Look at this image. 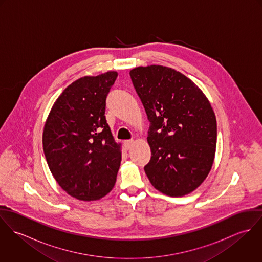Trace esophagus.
Wrapping results in <instances>:
<instances>
[{"mask_svg":"<svg viewBox=\"0 0 262 262\" xmlns=\"http://www.w3.org/2000/svg\"><path fill=\"white\" fill-rule=\"evenodd\" d=\"M133 143H134V141H133V140H125V141H124L125 148H126V149H130V148L132 147Z\"/></svg>","mask_w":262,"mask_h":262,"instance_id":"esophagus-1","label":"esophagus"}]
</instances>
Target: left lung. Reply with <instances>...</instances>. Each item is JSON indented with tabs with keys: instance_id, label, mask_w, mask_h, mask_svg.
I'll return each instance as SVG.
<instances>
[{
	"instance_id": "left-lung-1",
	"label": "left lung",
	"mask_w": 262,
	"mask_h": 262,
	"mask_svg": "<svg viewBox=\"0 0 262 262\" xmlns=\"http://www.w3.org/2000/svg\"><path fill=\"white\" fill-rule=\"evenodd\" d=\"M130 76L151 123V159L144 167L151 185L169 196L190 193L215 159L217 121L208 98L171 68L138 67Z\"/></svg>"
}]
</instances>
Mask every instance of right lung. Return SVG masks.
<instances>
[{"label": "right lung", "instance_id": "1", "mask_svg": "<svg viewBox=\"0 0 262 262\" xmlns=\"http://www.w3.org/2000/svg\"><path fill=\"white\" fill-rule=\"evenodd\" d=\"M117 72L85 75L54 102L42 143L48 167L60 187L79 201H97L113 189L121 163V143L107 124L106 98Z\"/></svg>", "mask_w": 262, "mask_h": 262}]
</instances>
